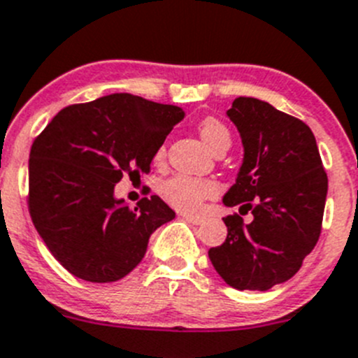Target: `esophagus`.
Instances as JSON below:
<instances>
[{"mask_svg":"<svg viewBox=\"0 0 358 358\" xmlns=\"http://www.w3.org/2000/svg\"><path fill=\"white\" fill-rule=\"evenodd\" d=\"M182 217L192 224H201L203 222V217L201 215H190V213H182Z\"/></svg>","mask_w":358,"mask_h":358,"instance_id":"1","label":"esophagus"}]
</instances>
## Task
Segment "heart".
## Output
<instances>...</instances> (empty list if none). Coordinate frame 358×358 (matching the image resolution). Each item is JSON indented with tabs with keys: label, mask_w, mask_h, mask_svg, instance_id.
<instances>
[{
	"label": "heart",
	"mask_w": 358,
	"mask_h": 358,
	"mask_svg": "<svg viewBox=\"0 0 358 358\" xmlns=\"http://www.w3.org/2000/svg\"><path fill=\"white\" fill-rule=\"evenodd\" d=\"M198 132L203 143L212 152L222 148L228 150L231 145V134H229L228 127L213 116H206L198 123ZM162 157L164 148H160L155 159L162 160ZM217 190H219V187L213 180L196 178V176L187 175H176L160 185L162 198L180 212H196V210L201 208L203 201L217 194Z\"/></svg>",
	"instance_id": "1"
}]
</instances>
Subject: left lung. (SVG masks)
I'll list each match as a JSON object with an SVG mask.
<instances>
[{
    "label": "left lung",
    "mask_w": 358,
    "mask_h": 358,
    "mask_svg": "<svg viewBox=\"0 0 358 358\" xmlns=\"http://www.w3.org/2000/svg\"><path fill=\"white\" fill-rule=\"evenodd\" d=\"M228 116L242 138L243 162L222 201L255 219L224 217L228 236L208 258L231 288L266 292L292 279L315 249L329 178L302 120L252 96L235 99Z\"/></svg>",
    "instance_id": "obj_1"
}]
</instances>
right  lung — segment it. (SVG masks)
I'll return each mask as SVG.
<instances>
[{
	"mask_svg": "<svg viewBox=\"0 0 358 358\" xmlns=\"http://www.w3.org/2000/svg\"><path fill=\"white\" fill-rule=\"evenodd\" d=\"M185 116L176 106L113 93L62 109L29 152L28 208L51 255L72 275L113 282L145 258L152 233L175 219L159 196L136 208L115 198L123 175L150 171Z\"/></svg>",
	"mask_w": 358,
	"mask_h": 358,
	"instance_id": "add662e5",
	"label": "right lung"
}]
</instances>
